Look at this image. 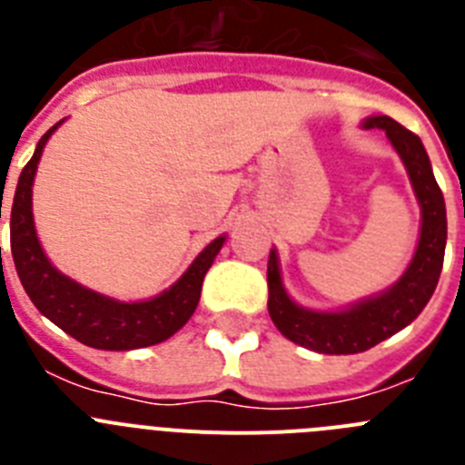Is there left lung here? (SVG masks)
Segmentation results:
<instances>
[{
  "label": "left lung",
  "mask_w": 465,
  "mask_h": 465,
  "mask_svg": "<svg viewBox=\"0 0 465 465\" xmlns=\"http://www.w3.org/2000/svg\"><path fill=\"white\" fill-rule=\"evenodd\" d=\"M365 127L384 130L408 167L414 193L421 204V235L410 268L393 289L344 312H312L295 305L279 279L277 253L270 252L268 310L274 326L282 335L319 354H359L412 323L433 295L445 261V200L430 170L424 143L408 127L389 116L371 118L365 121Z\"/></svg>",
  "instance_id": "left-lung-1"
}]
</instances>
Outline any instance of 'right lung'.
Returning <instances> with one entry per match:
<instances>
[{
	"label": "right lung",
	"instance_id": "add662e5",
	"mask_svg": "<svg viewBox=\"0 0 465 465\" xmlns=\"http://www.w3.org/2000/svg\"><path fill=\"white\" fill-rule=\"evenodd\" d=\"M57 125L60 123H55L36 143L35 155L20 172L11 204V253L23 289L41 314L88 347L127 351L163 342L174 335L195 312L203 279L212 268L216 253L221 252L223 237H216L170 291L146 302H116L57 272L41 252L32 221V182L36 163Z\"/></svg>",
	"mask_w": 465,
	"mask_h": 465
}]
</instances>
